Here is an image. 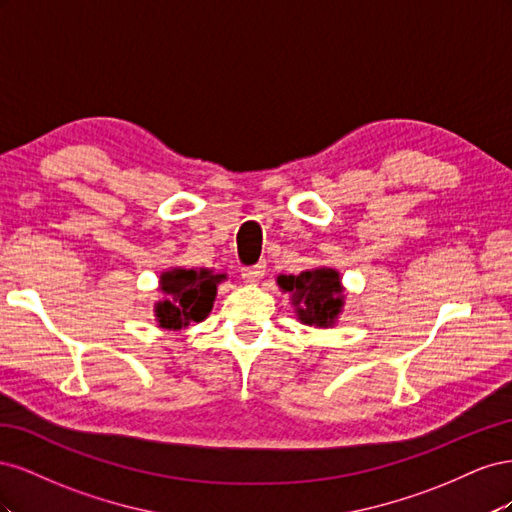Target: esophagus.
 I'll use <instances>...</instances> for the list:
<instances>
[{
    "label": "esophagus",
    "instance_id": "1",
    "mask_svg": "<svg viewBox=\"0 0 512 512\" xmlns=\"http://www.w3.org/2000/svg\"><path fill=\"white\" fill-rule=\"evenodd\" d=\"M265 269H267L265 262H258V265H254V267L241 269V277L247 284H258L262 280V275H265Z\"/></svg>",
    "mask_w": 512,
    "mask_h": 512
}]
</instances>
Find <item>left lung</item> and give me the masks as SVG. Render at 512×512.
Masks as SVG:
<instances>
[{
    "instance_id": "left-lung-1",
    "label": "left lung",
    "mask_w": 512,
    "mask_h": 512,
    "mask_svg": "<svg viewBox=\"0 0 512 512\" xmlns=\"http://www.w3.org/2000/svg\"><path fill=\"white\" fill-rule=\"evenodd\" d=\"M277 286L290 294L294 316L314 329H331L346 305L342 275L333 267H316L299 275H277Z\"/></svg>"
}]
</instances>
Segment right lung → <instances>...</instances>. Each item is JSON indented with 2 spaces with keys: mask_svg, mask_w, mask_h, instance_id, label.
<instances>
[{
  "mask_svg": "<svg viewBox=\"0 0 512 512\" xmlns=\"http://www.w3.org/2000/svg\"><path fill=\"white\" fill-rule=\"evenodd\" d=\"M226 277V273L213 269L170 267L162 271L158 286L162 299L153 305L156 322L166 331H181L203 322L211 314L218 286Z\"/></svg>",
  "mask_w": 512,
  "mask_h": 512,
  "instance_id": "obj_1",
  "label": "right lung"
}]
</instances>
